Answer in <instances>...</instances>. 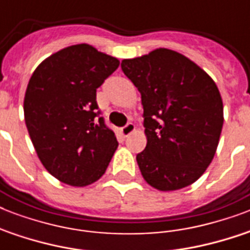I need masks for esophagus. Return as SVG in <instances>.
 <instances>
[{
    "mask_svg": "<svg viewBox=\"0 0 250 250\" xmlns=\"http://www.w3.org/2000/svg\"><path fill=\"white\" fill-rule=\"evenodd\" d=\"M133 131H135V125L129 122V123H127V125H125V127L121 129V135L122 136L125 137V136H128V135H131Z\"/></svg>",
    "mask_w": 250,
    "mask_h": 250,
    "instance_id": "34e87169",
    "label": "esophagus"
}]
</instances>
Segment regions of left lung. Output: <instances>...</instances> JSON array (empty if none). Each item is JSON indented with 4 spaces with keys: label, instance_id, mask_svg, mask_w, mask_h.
Masks as SVG:
<instances>
[{
    "label": "left lung",
    "instance_id": "8db88e82",
    "mask_svg": "<svg viewBox=\"0 0 250 250\" xmlns=\"http://www.w3.org/2000/svg\"><path fill=\"white\" fill-rule=\"evenodd\" d=\"M141 94L146 146L136 156L143 178L162 192L190 186L211 164L223 127L214 80L170 49L122 61Z\"/></svg>",
    "mask_w": 250,
    "mask_h": 250
}]
</instances>
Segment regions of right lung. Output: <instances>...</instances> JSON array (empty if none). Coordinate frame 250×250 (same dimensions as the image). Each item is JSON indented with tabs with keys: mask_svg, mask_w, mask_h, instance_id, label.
Listing matches in <instances>:
<instances>
[{
	"mask_svg": "<svg viewBox=\"0 0 250 250\" xmlns=\"http://www.w3.org/2000/svg\"><path fill=\"white\" fill-rule=\"evenodd\" d=\"M119 61L88 44L44 60L28 82L24 121L41 164L60 182L85 187L105 174L117 137L97 117L96 90Z\"/></svg>",
	"mask_w": 250,
	"mask_h": 250,
	"instance_id": "add662e5",
	"label": "right lung"
}]
</instances>
